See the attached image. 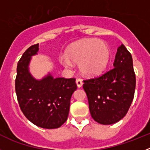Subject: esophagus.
<instances>
[{"mask_svg": "<svg viewBox=\"0 0 150 150\" xmlns=\"http://www.w3.org/2000/svg\"><path fill=\"white\" fill-rule=\"evenodd\" d=\"M76 86H77L78 88H80V87L83 86V81H82L80 79H76Z\"/></svg>", "mask_w": 150, "mask_h": 150, "instance_id": "obj_1", "label": "esophagus"}]
</instances>
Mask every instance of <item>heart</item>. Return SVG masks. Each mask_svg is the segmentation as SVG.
I'll return each mask as SVG.
<instances>
[{"instance_id":"obj_1","label":"heart","mask_w":150,"mask_h":150,"mask_svg":"<svg viewBox=\"0 0 150 150\" xmlns=\"http://www.w3.org/2000/svg\"><path fill=\"white\" fill-rule=\"evenodd\" d=\"M110 57V50L107 43L97 39L78 41L69 46L65 56L59 59L65 68L71 69L78 64L80 72L87 76H95L107 67Z\"/></svg>"}]
</instances>
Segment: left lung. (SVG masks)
Returning <instances> with one entry per match:
<instances>
[{
    "mask_svg": "<svg viewBox=\"0 0 150 150\" xmlns=\"http://www.w3.org/2000/svg\"><path fill=\"white\" fill-rule=\"evenodd\" d=\"M113 68L102 76L84 80L91 117L102 125H112L128 112L134 95L136 78L132 56L123 44L118 48Z\"/></svg>",
    "mask_w": 150,
    "mask_h": 150,
    "instance_id": "left-lung-1",
    "label": "left lung"
}]
</instances>
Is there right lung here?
Masks as SVG:
<instances>
[{
  "label": "right lung",
  "mask_w": 150,
  "mask_h": 150,
  "mask_svg": "<svg viewBox=\"0 0 150 150\" xmlns=\"http://www.w3.org/2000/svg\"><path fill=\"white\" fill-rule=\"evenodd\" d=\"M39 44L30 46L17 64L15 86L23 114L35 125L54 129L67 120L71 98L77 88L74 78H54L49 73L37 79L29 71L31 57L38 54Z\"/></svg>",
  "instance_id": "add662e5"
}]
</instances>
